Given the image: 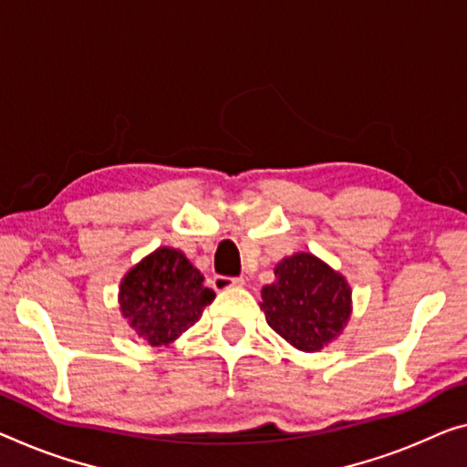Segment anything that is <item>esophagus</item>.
I'll return each instance as SVG.
<instances>
[{
    "label": "esophagus",
    "instance_id": "obj_1",
    "mask_svg": "<svg viewBox=\"0 0 467 467\" xmlns=\"http://www.w3.org/2000/svg\"><path fill=\"white\" fill-rule=\"evenodd\" d=\"M234 285H244V277H227V275L213 277L214 290H227V288H234Z\"/></svg>",
    "mask_w": 467,
    "mask_h": 467
}]
</instances>
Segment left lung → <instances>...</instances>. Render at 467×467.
<instances>
[{"mask_svg":"<svg viewBox=\"0 0 467 467\" xmlns=\"http://www.w3.org/2000/svg\"><path fill=\"white\" fill-rule=\"evenodd\" d=\"M267 324L300 350H321L347 326L350 288L317 256L300 253L275 267V282L263 288Z\"/></svg>","mask_w":467,"mask_h":467,"instance_id":"left-lung-1","label":"left lung"}]
</instances>
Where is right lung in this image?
<instances>
[{"label":"right lung","mask_w":467,"mask_h":467,"mask_svg":"<svg viewBox=\"0 0 467 467\" xmlns=\"http://www.w3.org/2000/svg\"><path fill=\"white\" fill-rule=\"evenodd\" d=\"M200 271L173 248H159L120 282V311L152 347L173 342L214 298Z\"/></svg>","instance_id":"obj_1"}]
</instances>
